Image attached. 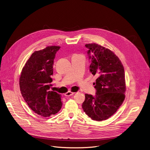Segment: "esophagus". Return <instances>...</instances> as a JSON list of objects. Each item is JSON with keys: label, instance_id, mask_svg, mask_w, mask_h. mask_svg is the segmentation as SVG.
Wrapping results in <instances>:
<instances>
[{"label": "esophagus", "instance_id": "obj_1", "mask_svg": "<svg viewBox=\"0 0 150 150\" xmlns=\"http://www.w3.org/2000/svg\"><path fill=\"white\" fill-rule=\"evenodd\" d=\"M74 93H75L74 92H72V91H67V93H65L64 94V95H65V96H67V97H69V96H71L73 95Z\"/></svg>", "mask_w": 150, "mask_h": 150}]
</instances>
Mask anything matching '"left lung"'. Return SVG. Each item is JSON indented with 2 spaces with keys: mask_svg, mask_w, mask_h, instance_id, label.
I'll return each mask as SVG.
<instances>
[{
  "mask_svg": "<svg viewBox=\"0 0 150 150\" xmlns=\"http://www.w3.org/2000/svg\"><path fill=\"white\" fill-rule=\"evenodd\" d=\"M90 72L98 78L94 88L95 97L85 94L82 108L92 120L102 121L113 115L125 98L126 90L125 71L120 59L109 49L96 43H88Z\"/></svg>",
  "mask_w": 150,
  "mask_h": 150,
  "instance_id": "left-lung-1",
  "label": "left lung"
}]
</instances>
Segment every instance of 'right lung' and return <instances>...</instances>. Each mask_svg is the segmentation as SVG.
Returning a JSON list of instances; mask_svg holds the SVG:
<instances>
[{"label": "right lung", "instance_id": "obj_1", "mask_svg": "<svg viewBox=\"0 0 150 150\" xmlns=\"http://www.w3.org/2000/svg\"><path fill=\"white\" fill-rule=\"evenodd\" d=\"M60 48L51 46L34 52L20 74L19 85L23 97L32 111L43 117L56 114L62 106L61 94L49 91L54 59Z\"/></svg>", "mask_w": 150, "mask_h": 150}]
</instances>
